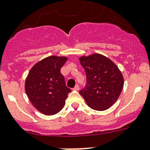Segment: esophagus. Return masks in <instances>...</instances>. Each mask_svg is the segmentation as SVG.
I'll return each instance as SVG.
<instances>
[{"mask_svg":"<svg viewBox=\"0 0 150 150\" xmlns=\"http://www.w3.org/2000/svg\"><path fill=\"white\" fill-rule=\"evenodd\" d=\"M73 90H75V91H78V90H79V86L78 85L75 86V88H73Z\"/></svg>","mask_w":150,"mask_h":150,"instance_id":"obj_1","label":"esophagus"}]
</instances>
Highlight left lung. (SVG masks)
<instances>
[{"label": "left lung", "mask_w": 150, "mask_h": 150, "mask_svg": "<svg viewBox=\"0 0 150 150\" xmlns=\"http://www.w3.org/2000/svg\"><path fill=\"white\" fill-rule=\"evenodd\" d=\"M86 75L87 84L80 91L86 104L96 110H105L117 102L124 86V78L118 67L100 53L79 58Z\"/></svg>", "instance_id": "left-lung-1"}]
</instances>
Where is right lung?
I'll return each instance as SVG.
<instances>
[{"label":"right lung","mask_w":150,"mask_h":150,"mask_svg":"<svg viewBox=\"0 0 150 150\" xmlns=\"http://www.w3.org/2000/svg\"><path fill=\"white\" fill-rule=\"evenodd\" d=\"M67 59L57 56L45 58L32 67L26 77V94L33 107L45 115L59 113L71 91L61 73V68Z\"/></svg>","instance_id":"obj_1"}]
</instances>
